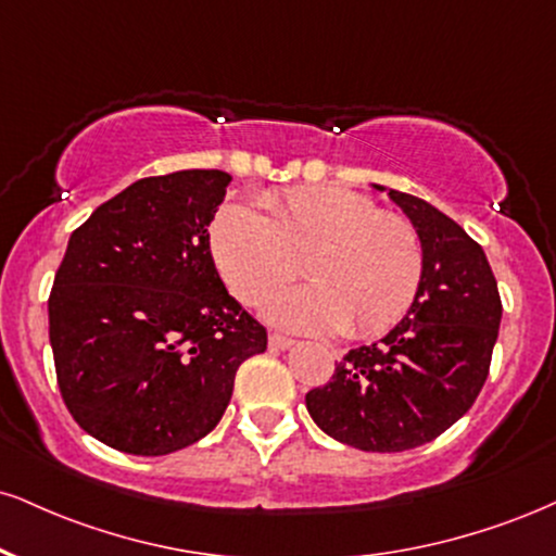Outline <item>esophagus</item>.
Masks as SVG:
<instances>
[{
    "mask_svg": "<svg viewBox=\"0 0 556 556\" xmlns=\"http://www.w3.org/2000/svg\"><path fill=\"white\" fill-rule=\"evenodd\" d=\"M292 344H295V342H292V339H287V337H279V333H269V346H271V350H279V352H285V350H290Z\"/></svg>",
    "mask_w": 556,
    "mask_h": 556,
    "instance_id": "esophagus-1",
    "label": "esophagus"
}]
</instances>
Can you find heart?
I'll list each match as a JSON object with an SVG mask.
<instances>
[{
  "instance_id": "heart-1",
  "label": "heart",
  "mask_w": 556,
  "mask_h": 556,
  "mask_svg": "<svg viewBox=\"0 0 556 556\" xmlns=\"http://www.w3.org/2000/svg\"><path fill=\"white\" fill-rule=\"evenodd\" d=\"M258 204L261 212L225 204L210 227L214 264L240 303L269 298L303 258L311 282L264 307L279 329L378 337L406 316L425 271L422 243L406 219L342 186L264 193Z\"/></svg>"
}]
</instances>
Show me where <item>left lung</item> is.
Here are the masks:
<instances>
[{
	"label": "left lung",
	"instance_id": "left-lung-1",
	"mask_svg": "<svg viewBox=\"0 0 556 556\" xmlns=\"http://www.w3.org/2000/svg\"><path fill=\"white\" fill-rule=\"evenodd\" d=\"M425 253L422 285L406 316L376 344L350 350L305 406L339 443L401 453L456 425L477 401L497 342L503 303L490 261L458 223L412 193L386 189Z\"/></svg>",
	"mask_w": 556,
	"mask_h": 556
}]
</instances>
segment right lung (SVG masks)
Wrapping results in <instances>:
<instances>
[{
	"label": "right lung",
	"instance_id": "right-lung-1",
	"mask_svg": "<svg viewBox=\"0 0 556 556\" xmlns=\"http://www.w3.org/2000/svg\"><path fill=\"white\" fill-rule=\"evenodd\" d=\"M232 176L142 178L72 232L49 298L59 391L75 422L131 456H168L217 427L266 331L227 295L210 223Z\"/></svg>",
	"mask_w": 556,
	"mask_h": 556
}]
</instances>
